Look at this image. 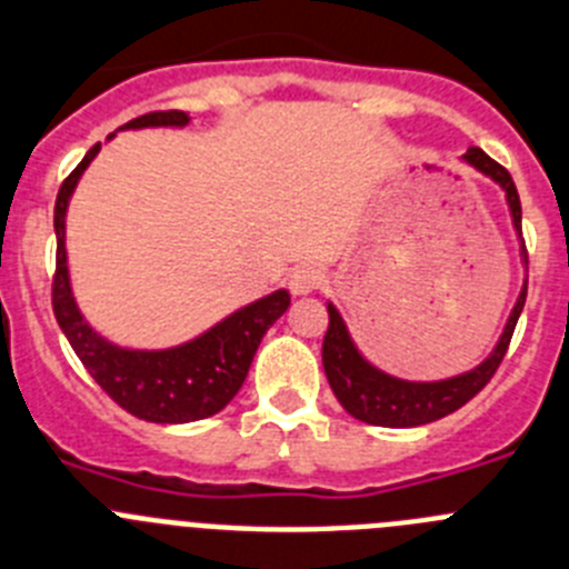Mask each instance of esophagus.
Listing matches in <instances>:
<instances>
[{"label":"esophagus","mask_w":569,"mask_h":569,"mask_svg":"<svg viewBox=\"0 0 569 569\" xmlns=\"http://www.w3.org/2000/svg\"><path fill=\"white\" fill-rule=\"evenodd\" d=\"M320 283H322V272L317 269V266H297L295 272L289 274L291 295H311Z\"/></svg>","instance_id":"esophagus-1"}]
</instances>
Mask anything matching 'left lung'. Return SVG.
<instances>
[{
    "label": "left lung",
    "instance_id": "left-lung-1",
    "mask_svg": "<svg viewBox=\"0 0 569 569\" xmlns=\"http://www.w3.org/2000/svg\"><path fill=\"white\" fill-rule=\"evenodd\" d=\"M459 161L468 163L470 170L482 172L485 178L496 183L505 192V201L510 209V223H513L516 240H519V258L527 272V252L525 240H521V201L516 192V183L505 167L485 156L479 147H470ZM527 297V278L521 280V291L516 297L513 309H510L508 322L501 329L499 340H496L493 351L485 357L479 366L468 368L462 373L445 377V380H402L393 373L382 371L380 366H373L360 348H357L355 337L348 331L346 320L337 311L331 300H326L329 309V331L322 337V368L329 377V386L335 397L340 399V406L360 422L380 425V428H417V425L437 422V419L448 417L457 408H462L468 399L482 391L496 373L499 362L505 360V351L513 337L516 320H519L521 309H525Z\"/></svg>",
    "mask_w": 569,
    "mask_h": 569
}]
</instances>
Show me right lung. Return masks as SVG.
I'll use <instances>...</instances> for the list:
<instances>
[{"instance_id": "add662e5", "label": "right lung", "mask_w": 569, "mask_h": 569, "mask_svg": "<svg viewBox=\"0 0 569 569\" xmlns=\"http://www.w3.org/2000/svg\"><path fill=\"white\" fill-rule=\"evenodd\" d=\"M189 124V112H147L141 119L119 130H183ZM116 132L107 136L112 141ZM104 141V144H107ZM101 152V144L90 147L81 163L61 183L56 198L53 229H56V278H53V315L59 329L73 346L76 357L84 362L96 382L119 402L132 417L158 425H183L207 419L227 408L234 393L247 380L249 366L254 360L260 340L278 317L286 315L291 295L274 289L252 303L240 306L232 315L209 326L207 331L167 348H132L107 340L96 331L76 303L73 283H70L68 243V207L79 187L84 170Z\"/></svg>"}]
</instances>
